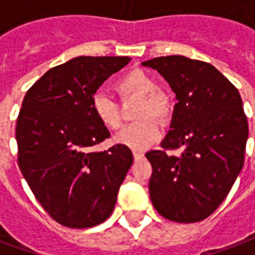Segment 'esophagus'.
Listing matches in <instances>:
<instances>
[{"instance_id":"obj_1","label":"esophagus","mask_w":255,"mask_h":255,"mask_svg":"<svg viewBox=\"0 0 255 255\" xmlns=\"http://www.w3.org/2000/svg\"><path fill=\"white\" fill-rule=\"evenodd\" d=\"M143 157V153L142 151H139V150H133V158L135 160H140Z\"/></svg>"}]
</instances>
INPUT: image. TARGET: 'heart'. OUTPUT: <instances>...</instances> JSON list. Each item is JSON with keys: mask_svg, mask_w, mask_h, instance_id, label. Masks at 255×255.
<instances>
[{"mask_svg": "<svg viewBox=\"0 0 255 255\" xmlns=\"http://www.w3.org/2000/svg\"><path fill=\"white\" fill-rule=\"evenodd\" d=\"M122 98L140 97L135 111L136 122L128 124L116 136L119 143L133 150H143L160 138V124L166 123L172 115V101L164 90L157 89L154 79L140 69L123 75L115 84ZM91 109L98 122L108 129H119L122 126L120 106L112 97L98 93L91 100Z\"/></svg>", "mask_w": 255, "mask_h": 255, "instance_id": "1", "label": "heart"}]
</instances>
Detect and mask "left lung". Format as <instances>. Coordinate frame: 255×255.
<instances>
[{
  "instance_id": "left-lung-1",
  "label": "left lung",
  "mask_w": 255,
  "mask_h": 255,
  "mask_svg": "<svg viewBox=\"0 0 255 255\" xmlns=\"http://www.w3.org/2000/svg\"><path fill=\"white\" fill-rule=\"evenodd\" d=\"M176 94L161 150L146 153L151 203L165 219L197 223L219 208L245 162L249 124L239 91L213 65L184 56L142 63ZM168 149H180L172 156Z\"/></svg>"
}]
</instances>
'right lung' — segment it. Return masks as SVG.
Returning <instances> with one entry per match:
<instances>
[{"label":"right lung","instance_id":"1","mask_svg":"<svg viewBox=\"0 0 255 255\" xmlns=\"http://www.w3.org/2000/svg\"><path fill=\"white\" fill-rule=\"evenodd\" d=\"M129 60L72 58L49 69L23 100L16 124L19 168L42 208L64 227L104 223L132 165L126 144L91 150L111 136L94 116L91 100Z\"/></svg>","mask_w":255,"mask_h":255}]
</instances>
